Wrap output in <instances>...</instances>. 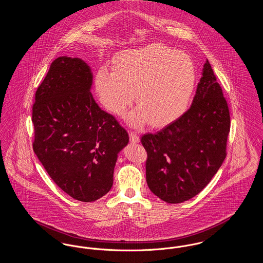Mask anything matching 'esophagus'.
<instances>
[{"instance_id":"34e87169","label":"esophagus","mask_w":263,"mask_h":263,"mask_svg":"<svg viewBox=\"0 0 263 263\" xmlns=\"http://www.w3.org/2000/svg\"><path fill=\"white\" fill-rule=\"evenodd\" d=\"M129 137H130V141L132 143H139L140 142V138H139V136H138L135 132H130Z\"/></svg>"}]
</instances>
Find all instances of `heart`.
Instances as JSON below:
<instances>
[{
	"mask_svg": "<svg viewBox=\"0 0 263 263\" xmlns=\"http://www.w3.org/2000/svg\"><path fill=\"white\" fill-rule=\"evenodd\" d=\"M196 83L194 64L186 54L154 43L118 54L113 71L101 67L96 89L101 104L122 115L135 95L137 106L125 115L133 127L166 124L184 112Z\"/></svg>",
	"mask_w": 263,
	"mask_h": 263,
	"instance_id": "obj_1",
	"label": "heart"
}]
</instances>
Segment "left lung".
<instances>
[{
  "label": "left lung",
  "instance_id": "1",
  "mask_svg": "<svg viewBox=\"0 0 263 263\" xmlns=\"http://www.w3.org/2000/svg\"><path fill=\"white\" fill-rule=\"evenodd\" d=\"M230 126L227 101L206 60L187 111L156 134L142 136L151 191L172 204L197 195L225 160Z\"/></svg>",
  "mask_w": 263,
  "mask_h": 263
}]
</instances>
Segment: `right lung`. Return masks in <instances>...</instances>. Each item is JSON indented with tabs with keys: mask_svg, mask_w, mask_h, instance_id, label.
<instances>
[{
	"mask_svg": "<svg viewBox=\"0 0 263 263\" xmlns=\"http://www.w3.org/2000/svg\"><path fill=\"white\" fill-rule=\"evenodd\" d=\"M92 73L80 58L61 56L35 92L33 151L53 181L76 200L92 202L113 184L129 136L90 92Z\"/></svg>",
	"mask_w": 263,
	"mask_h": 263,
	"instance_id": "right-lung-1",
	"label": "right lung"
}]
</instances>
